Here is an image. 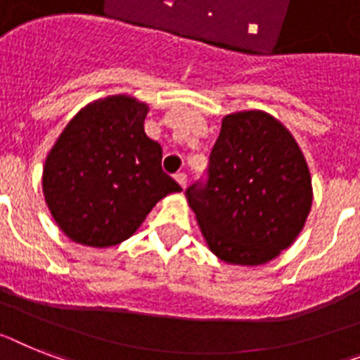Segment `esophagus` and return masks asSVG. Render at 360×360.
<instances>
[{"label": "esophagus", "instance_id": "obj_1", "mask_svg": "<svg viewBox=\"0 0 360 360\" xmlns=\"http://www.w3.org/2000/svg\"><path fill=\"white\" fill-rule=\"evenodd\" d=\"M175 181L179 183L181 188H186V183H188V177H186V174H183V172H177V174H175Z\"/></svg>", "mask_w": 360, "mask_h": 360}]
</instances>
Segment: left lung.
<instances>
[{"mask_svg":"<svg viewBox=\"0 0 360 360\" xmlns=\"http://www.w3.org/2000/svg\"><path fill=\"white\" fill-rule=\"evenodd\" d=\"M208 249L226 264L262 265L297 240L313 201L300 146L265 111L226 115L207 181L186 188Z\"/></svg>","mask_w":360,"mask_h":360,"instance_id":"left-lung-1","label":"left lung"}]
</instances>
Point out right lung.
Returning a JSON list of instances; mask_svg holds the SVG:
<instances>
[{
	"mask_svg": "<svg viewBox=\"0 0 360 360\" xmlns=\"http://www.w3.org/2000/svg\"><path fill=\"white\" fill-rule=\"evenodd\" d=\"M148 105L128 95L87 104L45 159V203L69 240L119 245L157 201L181 186L162 172L161 144L144 134Z\"/></svg>",
	"mask_w": 360,
	"mask_h": 360,
	"instance_id": "add662e5",
	"label": "right lung"
}]
</instances>
